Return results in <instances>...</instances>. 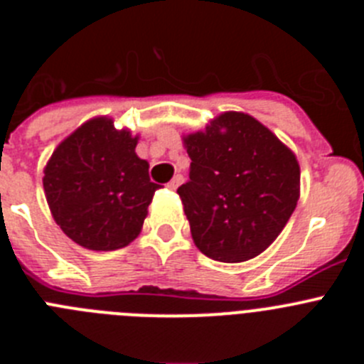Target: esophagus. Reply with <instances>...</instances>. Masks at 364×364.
Segmentation results:
<instances>
[{"instance_id": "obj_1", "label": "esophagus", "mask_w": 364, "mask_h": 364, "mask_svg": "<svg viewBox=\"0 0 364 364\" xmlns=\"http://www.w3.org/2000/svg\"><path fill=\"white\" fill-rule=\"evenodd\" d=\"M182 180H184V178H182V175H175V176H173L171 182L167 184V188H169V189H176L180 184H182Z\"/></svg>"}]
</instances>
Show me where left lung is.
I'll return each mask as SVG.
<instances>
[{"mask_svg":"<svg viewBox=\"0 0 364 364\" xmlns=\"http://www.w3.org/2000/svg\"><path fill=\"white\" fill-rule=\"evenodd\" d=\"M184 144L189 180L176 193L198 250L218 262H244L264 252L297 205L295 154L244 112H224Z\"/></svg>","mask_w":364,"mask_h":364,"instance_id":"1","label":"left lung"}]
</instances>
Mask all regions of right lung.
Here are the masks:
<instances>
[{
  "label": "right lung",
  "instance_id": "1",
  "mask_svg": "<svg viewBox=\"0 0 364 364\" xmlns=\"http://www.w3.org/2000/svg\"><path fill=\"white\" fill-rule=\"evenodd\" d=\"M138 138L95 118L65 138L45 167L43 189L63 233L95 252L127 246L142 230L154 191Z\"/></svg>",
  "mask_w": 364,
  "mask_h": 364
}]
</instances>
